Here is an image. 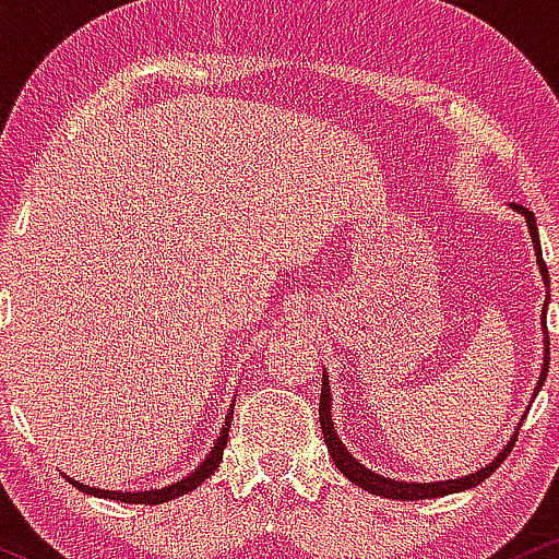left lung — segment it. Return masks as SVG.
<instances>
[{
	"label": "left lung",
	"instance_id": "1",
	"mask_svg": "<svg viewBox=\"0 0 559 559\" xmlns=\"http://www.w3.org/2000/svg\"><path fill=\"white\" fill-rule=\"evenodd\" d=\"M512 209L518 213H523L525 216V224H528V231H531V240H533V250H536V261H538V269H542V277L544 282L549 285V272H547V263L542 259V240H538V229H536V216H533V211L523 209V205H515L512 203ZM544 335H547V348H544V367H542V378H538V385L536 391H533V396H536L538 391H542L544 380H547V372H549V332H547V304H544ZM319 425H322V436H324V443H328V451L332 456V462H335V467L341 469L343 475L350 483H356V486L364 488V491L369 493H378V497H385V499H401V501H415V499H436V497H447V493H456V491H467V488H475L478 483H483L488 478V475L497 469L501 462L507 460V454H510L512 447H515L518 441V432H520V425L515 430V436L510 438V443H507L504 449L499 451L497 456H493V462H488L486 467L475 469V473L465 475V478H454V480H436V483H406V480H393V478H385V475H378L372 473L369 467H364L359 460H354L350 456V451L343 447V441L337 438L335 432V423H332V399H330V380H328V372H322V399H319Z\"/></svg>",
	"mask_w": 559,
	"mask_h": 559
}]
</instances>
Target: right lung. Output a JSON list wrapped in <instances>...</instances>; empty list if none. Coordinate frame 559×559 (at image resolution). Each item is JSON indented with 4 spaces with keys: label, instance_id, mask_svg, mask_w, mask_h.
<instances>
[{
    "label": "right lung",
    "instance_id": "right-lung-1",
    "mask_svg": "<svg viewBox=\"0 0 559 559\" xmlns=\"http://www.w3.org/2000/svg\"><path fill=\"white\" fill-rule=\"evenodd\" d=\"M231 415H235V404L229 406L227 419H224V428H222V432H218L216 443H213L209 454H205V460L195 467V473H190L187 478L171 483V486L150 488V491H105V488H92V486H84V483H79V480H71L68 475L66 478L71 480L79 491L92 493V497H99V499L123 501V504H163V501L185 497L187 491H192V488H198L200 483L209 480L213 475V469L222 465V456H224V449H227V438H229V428H231Z\"/></svg>",
    "mask_w": 559,
    "mask_h": 559
}]
</instances>
